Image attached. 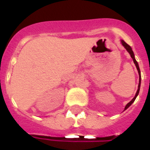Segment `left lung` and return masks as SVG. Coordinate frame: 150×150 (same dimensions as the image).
Masks as SVG:
<instances>
[{
    "label": "left lung",
    "instance_id": "left-lung-1",
    "mask_svg": "<svg viewBox=\"0 0 150 150\" xmlns=\"http://www.w3.org/2000/svg\"><path fill=\"white\" fill-rule=\"evenodd\" d=\"M121 43H122V45L125 47V48L126 50H128V52L130 54L131 57H132V58L133 59V61H134V63H135V66H136V68H137V70H138V72H139V86H138V90L137 92H136V94H135V97L132 99V100H131L130 102L128 103V104L126 105L125 107V110H126L127 108H128V107H130L131 105H132V103L134 101H135V98L137 97L138 96V94H139V89H140V84H141V74H140V69H139V64H138V62L136 61V60H135V56H134V53H133L132 50V48H131V47L128 44H127V43L125 42L124 40H121Z\"/></svg>",
    "mask_w": 150,
    "mask_h": 150
}]
</instances>
